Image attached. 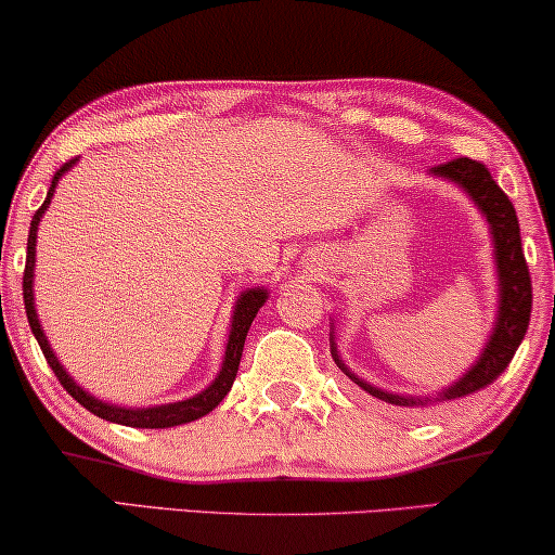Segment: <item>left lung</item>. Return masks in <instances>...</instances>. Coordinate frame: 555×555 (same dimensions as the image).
<instances>
[{
  "instance_id": "left-lung-1",
  "label": "left lung",
  "mask_w": 555,
  "mask_h": 555,
  "mask_svg": "<svg viewBox=\"0 0 555 555\" xmlns=\"http://www.w3.org/2000/svg\"><path fill=\"white\" fill-rule=\"evenodd\" d=\"M437 177H447L465 189L473 196L477 207L482 209V215L488 217L492 242H495V260H498V275H500V310H498V325L492 331L490 344L485 348L480 361L460 378L457 384H452L450 389L442 393V399H460L467 393L480 391L485 386L495 382V378L507 369V363L513 361L515 351H518L522 336H526L528 323H530V308H533V285H530V272L526 255H522L520 245V224L518 215H515L513 202L507 199V194L498 186V181L490 177L488 166L475 158L460 156L452 162H444L431 169ZM333 359H336L338 369L346 366L338 361L336 348H333ZM348 378H353L363 391L371 397L386 401V404L397 406H424L431 399H412V397H397V393H386L376 386H371L361 378H356L351 371H346Z\"/></svg>"
}]
</instances>
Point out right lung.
Instances as JSON below:
<instances>
[{"label":"right lung","instance_id":"obj_1","mask_svg":"<svg viewBox=\"0 0 555 555\" xmlns=\"http://www.w3.org/2000/svg\"><path fill=\"white\" fill-rule=\"evenodd\" d=\"M78 162V158H70V162H65L60 169L55 171V177H52V184L48 189V199L40 209L35 211L33 217V224H29V234H27V262H25V278H22V295H25V313H27V321H29V328H33L37 344H40L44 359H48L50 369L55 371L57 382L63 384V389L70 393V397L78 401L80 406H86L88 412H93L95 416H101L105 422H116V424H126V427H139V429H166V427H177V424H186V422H194L199 420V416L209 414L211 409H215L219 401L227 397V391L232 389V382L234 376H237V369H240V359H242V348H245V338H247V331L249 325H253L257 310L262 308V302L268 300V293L260 291V287H255V291H247L240 295L237 306H234V318H232V331H230V340H227V351H224V363H222V371H219V376L215 378V384L209 386V389H204L202 393H196V397L186 399V401H173V404H164V406H149V409H124V406H111V404H103V401H98L95 397H90L80 389L78 384L73 382L70 376L65 374V369L60 366V361L55 359V353L50 351L48 346V338H44V333L40 328V321H37V313H35V302H33V270H35V240H37V224H40V217L44 215V209H48V204L52 199V192H55L57 186V179L63 177V173L70 169V166Z\"/></svg>","mask_w":555,"mask_h":555}]
</instances>
